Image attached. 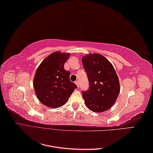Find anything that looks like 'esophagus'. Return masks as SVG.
<instances>
[{
	"mask_svg": "<svg viewBox=\"0 0 153 153\" xmlns=\"http://www.w3.org/2000/svg\"><path fill=\"white\" fill-rule=\"evenodd\" d=\"M75 83L76 85H77V87H80V84H79V82H78V81H75Z\"/></svg>",
	"mask_w": 153,
	"mask_h": 153,
	"instance_id": "obj_1",
	"label": "esophagus"
}]
</instances>
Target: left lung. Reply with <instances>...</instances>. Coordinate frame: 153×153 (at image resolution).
<instances>
[{
  "label": "left lung",
  "mask_w": 153,
  "mask_h": 153,
  "mask_svg": "<svg viewBox=\"0 0 153 153\" xmlns=\"http://www.w3.org/2000/svg\"><path fill=\"white\" fill-rule=\"evenodd\" d=\"M82 63L89 84V89L82 91L86 106L95 112L108 110L120 92L119 78L112 64L98 53L85 55Z\"/></svg>",
  "instance_id": "8db88e82"
}]
</instances>
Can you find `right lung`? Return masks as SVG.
<instances>
[{"label": "right lung", "instance_id": "add662e5", "mask_svg": "<svg viewBox=\"0 0 153 153\" xmlns=\"http://www.w3.org/2000/svg\"><path fill=\"white\" fill-rule=\"evenodd\" d=\"M69 53L56 52L50 54L37 69L34 87L38 100L45 105L57 108L68 101L76 85L69 79L70 72L64 69Z\"/></svg>", "mask_w": 153, "mask_h": 153}]
</instances>
